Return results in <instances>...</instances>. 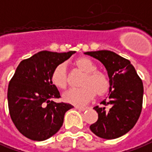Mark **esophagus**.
<instances>
[{
    "instance_id": "34e87169",
    "label": "esophagus",
    "mask_w": 152,
    "mask_h": 152,
    "mask_svg": "<svg viewBox=\"0 0 152 152\" xmlns=\"http://www.w3.org/2000/svg\"><path fill=\"white\" fill-rule=\"evenodd\" d=\"M76 108L77 110H79V111H86L87 109H88V107H81V106H76Z\"/></svg>"
}]
</instances>
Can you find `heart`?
<instances>
[{
    "label": "heart",
    "instance_id": "obj_1",
    "mask_svg": "<svg viewBox=\"0 0 152 152\" xmlns=\"http://www.w3.org/2000/svg\"><path fill=\"white\" fill-rule=\"evenodd\" d=\"M77 69L85 73L80 88L67 90L62 94L64 102L76 106H84L96 95L99 97L106 96L111 89L110 77L105 72L96 71L97 66L88 57H80L74 62ZM50 81L57 88H65L68 82V73L65 63L57 65L50 74Z\"/></svg>",
    "mask_w": 152,
    "mask_h": 152
}]
</instances>
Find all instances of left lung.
I'll use <instances>...</instances> for the list:
<instances>
[{
	"mask_svg": "<svg viewBox=\"0 0 152 152\" xmlns=\"http://www.w3.org/2000/svg\"><path fill=\"white\" fill-rule=\"evenodd\" d=\"M106 67L111 86L108 97L94 107L96 122L90 129L103 139H115L132 130L140 117L143 101V83L131 61L111 50L87 51Z\"/></svg>",
	"mask_w": 152,
	"mask_h": 152,
	"instance_id": "obj_1",
	"label": "left lung"
}]
</instances>
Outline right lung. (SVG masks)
<instances>
[{"mask_svg": "<svg viewBox=\"0 0 152 152\" xmlns=\"http://www.w3.org/2000/svg\"><path fill=\"white\" fill-rule=\"evenodd\" d=\"M75 52L42 50L21 61L16 68L8 86V107L15 127L26 137L45 141L61 127L65 113L73 106L51 101L61 96L50 74Z\"/></svg>", "mask_w": 152, "mask_h": 152, "instance_id": "add662e5", "label": "right lung"}]
</instances>
